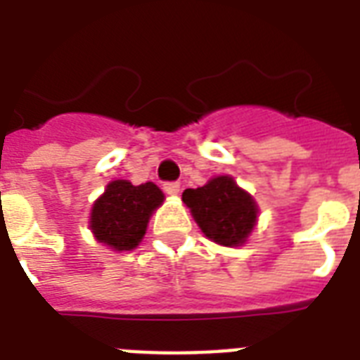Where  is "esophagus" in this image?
<instances>
[{"instance_id":"1","label":"esophagus","mask_w":360,"mask_h":360,"mask_svg":"<svg viewBox=\"0 0 360 360\" xmlns=\"http://www.w3.org/2000/svg\"><path fill=\"white\" fill-rule=\"evenodd\" d=\"M179 191H181L179 183H166V185H164V192L169 194V196H177Z\"/></svg>"}]
</instances>
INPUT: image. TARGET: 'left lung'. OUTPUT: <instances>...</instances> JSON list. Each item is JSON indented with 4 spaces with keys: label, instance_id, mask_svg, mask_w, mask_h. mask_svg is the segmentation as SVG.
<instances>
[{
    "label": "left lung",
    "instance_id": "1",
    "mask_svg": "<svg viewBox=\"0 0 360 360\" xmlns=\"http://www.w3.org/2000/svg\"><path fill=\"white\" fill-rule=\"evenodd\" d=\"M183 202L203 236L220 246H243L257 224L256 200L231 175H217L198 188H186Z\"/></svg>",
    "mask_w": 360,
    "mask_h": 360
}]
</instances>
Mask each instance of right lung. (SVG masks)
<instances>
[{"instance_id":"obj_1","label":"right lung","mask_w":360,"mask_h":360,"mask_svg":"<svg viewBox=\"0 0 360 360\" xmlns=\"http://www.w3.org/2000/svg\"><path fill=\"white\" fill-rule=\"evenodd\" d=\"M164 203V192L155 183L132 185L127 179L110 181L93 202L89 230L114 252L134 250L147 231L151 214Z\"/></svg>"}]
</instances>
